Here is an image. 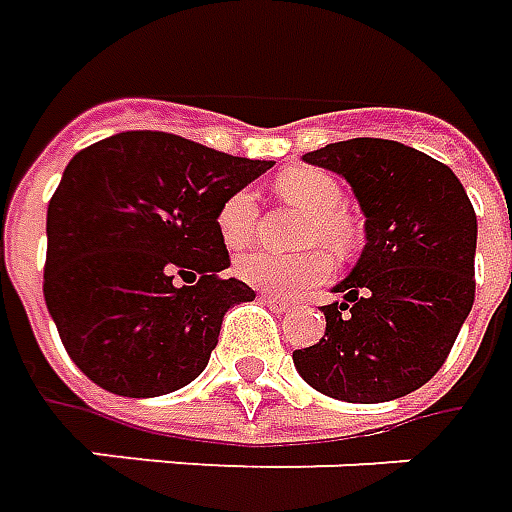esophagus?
I'll list each match as a JSON object with an SVG mask.
<instances>
[{
	"label": "esophagus",
	"mask_w": 512,
	"mask_h": 512,
	"mask_svg": "<svg viewBox=\"0 0 512 512\" xmlns=\"http://www.w3.org/2000/svg\"><path fill=\"white\" fill-rule=\"evenodd\" d=\"M260 300L269 302L271 308H274V311H280V314H283V311H288V308H291V302L280 300V297H274V294H260Z\"/></svg>",
	"instance_id": "34e87169"
}]
</instances>
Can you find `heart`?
<instances>
[{
    "mask_svg": "<svg viewBox=\"0 0 512 512\" xmlns=\"http://www.w3.org/2000/svg\"><path fill=\"white\" fill-rule=\"evenodd\" d=\"M277 196L308 212L302 221L300 241L322 243L336 255L353 252L358 241V229L353 218L342 210V184L330 176L328 170L300 165L288 168L274 182ZM218 238L227 249H241L255 235L257 201L249 190H235L224 198L215 215ZM311 246L297 255H271V252H246L235 260V274L243 283L255 285L260 291H269L274 297H297L302 291L325 283L333 271V260L322 249Z\"/></svg>",
    "mask_w": 512,
    "mask_h": 512,
    "instance_id": "heart-1",
    "label": "heart"
}]
</instances>
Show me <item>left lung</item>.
I'll use <instances>...</instances> for the list:
<instances>
[{"label":"left lung","mask_w":512,"mask_h":512,"mask_svg":"<svg viewBox=\"0 0 512 512\" xmlns=\"http://www.w3.org/2000/svg\"><path fill=\"white\" fill-rule=\"evenodd\" d=\"M344 176L367 218L356 269L322 305L325 336L294 350L300 375L336 401L381 403L446 364L474 305L476 212L448 165L395 139L358 137L305 154Z\"/></svg>","instance_id":"obj_1"}]
</instances>
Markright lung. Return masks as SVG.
Segmentation results:
<instances>
[{
  "label": "right lung",
  "mask_w": 512,
  "mask_h": 512,
  "mask_svg": "<svg viewBox=\"0 0 512 512\" xmlns=\"http://www.w3.org/2000/svg\"><path fill=\"white\" fill-rule=\"evenodd\" d=\"M271 162L123 131L66 165L47 207L44 300L69 358L123 398L182 389L255 291L224 277L215 215Z\"/></svg>",
  "instance_id": "add662e5"
}]
</instances>
